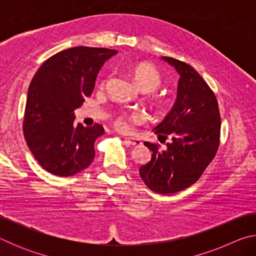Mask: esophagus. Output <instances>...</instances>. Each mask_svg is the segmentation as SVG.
Wrapping results in <instances>:
<instances>
[{"label": "esophagus", "instance_id": "1", "mask_svg": "<svg viewBox=\"0 0 256 256\" xmlns=\"http://www.w3.org/2000/svg\"><path fill=\"white\" fill-rule=\"evenodd\" d=\"M125 141L128 142V144L131 146H140V144H142L141 140H140V138H125Z\"/></svg>", "mask_w": 256, "mask_h": 256}]
</instances>
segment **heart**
Segmentation results:
<instances>
[{
  "label": "heart",
  "mask_w": 256,
  "mask_h": 256,
  "mask_svg": "<svg viewBox=\"0 0 256 256\" xmlns=\"http://www.w3.org/2000/svg\"><path fill=\"white\" fill-rule=\"evenodd\" d=\"M131 74L138 88L144 92H156L162 84V76L157 68L148 63H138L132 68ZM128 120H138L136 114L120 115L116 118V126L120 130H126L128 128Z\"/></svg>",
  "instance_id": "heart-1"
}]
</instances>
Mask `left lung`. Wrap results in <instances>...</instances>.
Masks as SVG:
<instances>
[{"mask_svg":"<svg viewBox=\"0 0 256 256\" xmlns=\"http://www.w3.org/2000/svg\"><path fill=\"white\" fill-rule=\"evenodd\" d=\"M178 73L175 104L154 131L172 141L166 150L144 142L152 151L151 160L140 167L141 178L159 194L177 193L200 178L219 146L220 114L210 86L194 68L184 62L162 56Z\"/></svg>","mask_w":256,"mask_h":256,"instance_id":"1","label":"left lung"}]
</instances>
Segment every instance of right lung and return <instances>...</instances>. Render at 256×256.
Masks as SVG:
<instances>
[{
  "mask_svg": "<svg viewBox=\"0 0 256 256\" xmlns=\"http://www.w3.org/2000/svg\"><path fill=\"white\" fill-rule=\"evenodd\" d=\"M118 50L72 47L50 58L30 82L24 133L40 166L56 176H72L94 158V141L105 132L100 124L74 123V110L92 94L98 72Z\"/></svg>",
  "mask_w": 256,
  "mask_h": 256,
  "instance_id": "obj_1",
  "label": "right lung"
}]
</instances>
